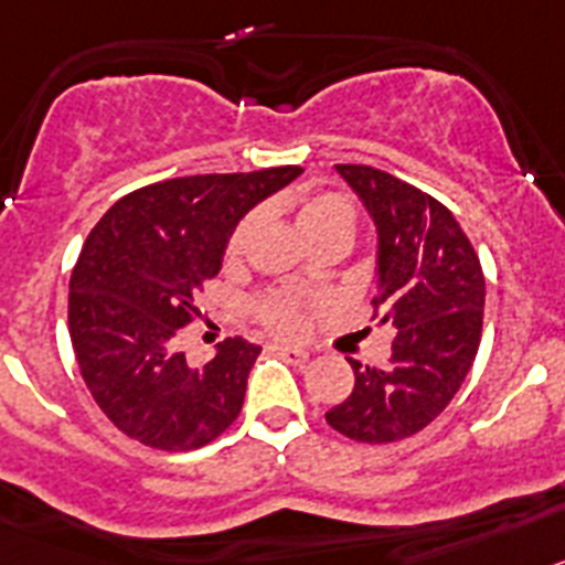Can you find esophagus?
<instances>
[{"label":"esophagus","instance_id":"1","mask_svg":"<svg viewBox=\"0 0 565 565\" xmlns=\"http://www.w3.org/2000/svg\"><path fill=\"white\" fill-rule=\"evenodd\" d=\"M273 349H276V354H281V358L292 365H303L309 360V349H298V345H287V343H276Z\"/></svg>","mask_w":565,"mask_h":565}]
</instances>
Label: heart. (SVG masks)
Wrapping results in <instances>:
<instances>
[{"instance_id":"1","label":"heart","mask_w":565,"mask_h":565,"mask_svg":"<svg viewBox=\"0 0 565 565\" xmlns=\"http://www.w3.org/2000/svg\"><path fill=\"white\" fill-rule=\"evenodd\" d=\"M258 222V213H247L245 220L233 227L231 238H227V258H238L245 253L247 238H250L253 227ZM358 225V211L343 194H312L301 200L298 205V227L307 236V242L320 236H338L349 242ZM258 315L270 329L281 334L301 332L303 312L301 301L292 292H270L258 303Z\"/></svg>"}]
</instances>
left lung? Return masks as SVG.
Wrapping results in <instances>:
<instances>
[{"label": "left lung", "instance_id": "1", "mask_svg": "<svg viewBox=\"0 0 565 565\" xmlns=\"http://www.w3.org/2000/svg\"><path fill=\"white\" fill-rule=\"evenodd\" d=\"M377 231L374 318L396 329L385 365L354 369L327 411L354 441L405 439L436 419L465 383L481 340L484 273L456 216L419 188L371 166H334Z\"/></svg>", "mask_w": 565, "mask_h": 565}]
</instances>
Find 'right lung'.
<instances>
[{"instance_id":"right-lung-1","label":"right lung","mask_w":565,"mask_h":565,"mask_svg":"<svg viewBox=\"0 0 565 565\" xmlns=\"http://www.w3.org/2000/svg\"><path fill=\"white\" fill-rule=\"evenodd\" d=\"M298 174L281 166L154 182L115 202L86 236L70 278V338L86 388L126 436L194 450L233 425L262 345L227 338L191 365L177 334L222 270L233 227Z\"/></svg>"}]
</instances>
